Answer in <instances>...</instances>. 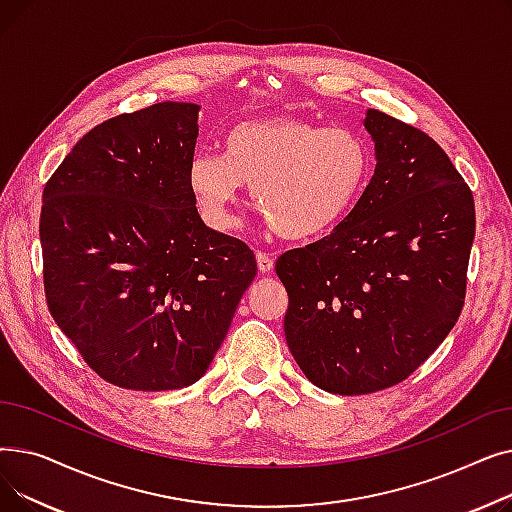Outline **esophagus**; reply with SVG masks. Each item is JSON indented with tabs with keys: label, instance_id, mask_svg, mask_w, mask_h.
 Masks as SVG:
<instances>
[{
	"label": "esophagus",
	"instance_id": "esophagus-1",
	"mask_svg": "<svg viewBox=\"0 0 512 512\" xmlns=\"http://www.w3.org/2000/svg\"><path fill=\"white\" fill-rule=\"evenodd\" d=\"M255 257H257V267H259L261 274H270L274 270V259L270 255L263 253V251H257Z\"/></svg>",
	"mask_w": 512,
	"mask_h": 512
}]
</instances>
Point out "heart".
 <instances>
[{"label":"heart","mask_w":512,"mask_h":512,"mask_svg":"<svg viewBox=\"0 0 512 512\" xmlns=\"http://www.w3.org/2000/svg\"><path fill=\"white\" fill-rule=\"evenodd\" d=\"M226 157L199 151L188 161L186 182L201 218L232 230V207L242 186L288 240L324 236L357 205L371 170L369 147L348 128L276 114L240 122L226 134Z\"/></svg>","instance_id":"heart-1"}]
</instances>
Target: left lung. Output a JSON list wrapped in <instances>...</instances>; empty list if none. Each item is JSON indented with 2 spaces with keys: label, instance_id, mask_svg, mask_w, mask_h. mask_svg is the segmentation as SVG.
<instances>
[{
  "label": "left lung",
  "instance_id": "1",
  "mask_svg": "<svg viewBox=\"0 0 512 512\" xmlns=\"http://www.w3.org/2000/svg\"><path fill=\"white\" fill-rule=\"evenodd\" d=\"M375 172L332 234L278 257L284 334L317 388L357 396L400 384L454 328L475 236L473 195L444 149L367 110Z\"/></svg>",
  "mask_w": 512,
  "mask_h": 512
}]
</instances>
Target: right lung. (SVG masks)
Segmentation results:
<instances>
[{
  "label": "right lung",
  "instance_id": "add662e5",
  "mask_svg": "<svg viewBox=\"0 0 512 512\" xmlns=\"http://www.w3.org/2000/svg\"><path fill=\"white\" fill-rule=\"evenodd\" d=\"M197 103L164 101L89 130L43 191L51 317L114 386L195 384L257 274L245 242L207 228L186 182Z\"/></svg>",
  "mask_w": 512,
  "mask_h": 512
}]
</instances>
